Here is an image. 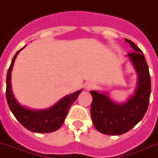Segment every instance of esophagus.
Instances as JSON below:
<instances>
[{
  "label": "esophagus",
  "instance_id": "obj_1",
  "mask_svg": "<svg viewBox=\"0 0 158 158\" xmlns=\"http://www.w3.org/2000/svg\"><path fill=\"white\" fill-rule=\"evenodd\" d=\"M94 87H95V86H94V84H93V83H88V84L86 85V89H87V90H91V89H92V88H94Z\"/></svg>",
  "mask_w": 158,
  "mask_h": 158
}]
</instances>
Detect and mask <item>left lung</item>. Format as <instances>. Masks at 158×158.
Segmentation results:
<instances>
[{"label": "left lung", "instance_id": "left-lung-1", "mask_svg": "<svg viewBox=\"0 0 158 158\" xmlns=\"http://www.w3.org/2000/svg\"><path fill=\"white\" fill-rule=\"evenodd\" d=\"M134 52L128 57L134 65L139 76L135 93L127 102L118 105L106 95L91 91L92 101L91 116L92 123L98 131L106 135H118L127 132L143 118L148 110L151 93V79L145 57L141 49L128 39Z\"/></svg>", "mask_w": 158, "mask_h": 158}]
</instances>
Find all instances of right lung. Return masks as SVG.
<instances>
[{
    "label": "right lung",
    "instance_id": "obj_1",
    "mask_svg": "<svg viewBox=\"0 0 158 158\" xmlns=\"http://www.w3.org/2000/svg\"><path fill=\"white\" fill-rule=\"evenodd\" d=\"M20 50H19L13 57L6 76V93L9 107L17 120L27 130L37 133H48L55 131L63 124L70 106L75 102L79 93L81 92V90L66 96L48 110L43 111H33L22 107L17 102L13 95L10 82L11 70L13 69L14 62Z\"/></svg>",
    "mask_w": 158,
    "mask_h": 158
}]
</instances>
